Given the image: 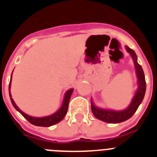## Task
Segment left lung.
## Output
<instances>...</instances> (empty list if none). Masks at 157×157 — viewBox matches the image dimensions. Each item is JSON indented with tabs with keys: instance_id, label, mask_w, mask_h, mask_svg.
<instances>
[{
	"instance_id": "obj_1",
	"label": "left lung",
	"mask_w": 157,
	"mask_h": 157,
	"mask_svg": "<svg viewBox=\"0 0 157 157\" xmlns=\"http://www.w3.org/2000/svg\"><path fill=\"white\" fill-rule=\"evenodd\" d=\"M127 51L131 55L134 63L135 65L136 73L138 75V89L137 90L135 96L132 100V102L130 105V106L127 109L123 111H110V110H103V109H98L95 107L91 101V109L94 113V116L98 118L99 120H102L104 122L109 123H118L121 122L125 121V120L130 119L133 115L135 113L138 108L139 107L140 104L142 102L144 98V96L145 94V90H146V82H145V74H144L143 69L141 65L137 61V55L134 52L133 49H131L129 47H126Z\"/></svg>"
}]
</instances>
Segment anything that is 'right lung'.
<instances>
[{
    "instance_id": "obj_1",
    "label": "right lung",
    "mask_w": 157,
    "mask_h": 157,
    "mask_svg": "<svg viewBox=\"0 0 157 157\" xmlns=\"http://www.w3.org/2000/svg\"><path fill=\"white\" fill-rule=\"evenodd\" d=\"M11 81H12V76H11ZM11 81L9 82V86H8V90H9V96H10V99L12 101V105H13L14 108L21 113L22 116L26 119L28 122H30L31 124L35 126H38V127H50V126L54 125L56 123H59L63 120L64 116H66L67 112V109H68V104L69 101H70V98L71 96L72 92H73V89L69 90L66 93L64 97V100H63V105H62L61 108L54 114L51 115L49 116H46V117H42V118H36V117H32V116H28V115L25 114L24 112H22L20 109L16 106V103L14 102L13 99L12 98V95L10 94V87H11Z\"/></svg>"
}]
</instances>
